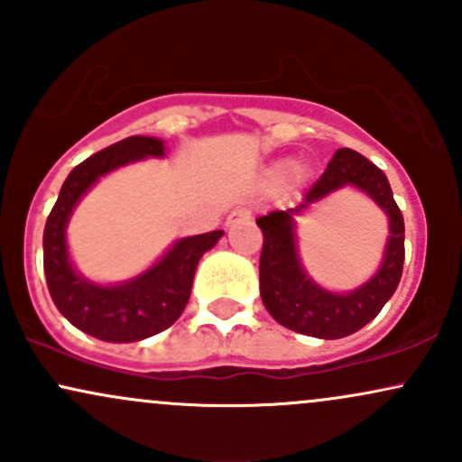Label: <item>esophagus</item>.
I'll use <instances>...</instances> for the list:
<instances>
[{"label":"esophagus","instance_id":"1","mask_svg":"<svg viewBox=\"0 0 462 462\" xmlns=\"http://www.w3.org/2000/svg\"><path fill=\"white\" fill-rule=\"evenodd\" d=\"M249 219H252V210H247V208H235L230 215H227L226 224L232 227V226L243 224V221H249Z\"/></svg>","mask_w":462,"mask_h":462}]
</instances>
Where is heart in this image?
Listing matches in <instances>:
<instances>
[{
	"label": "heart",
	"mask_w": 462,
	"mask_h": 462,
	"mask_svg": "<svg viewBox=\"0 0 462 462\" xmlns=\"http://www.w3.org/2000/svg\"><path fill=\"white\" fill-rule=\"evenodd\" d=\"M282 169H284V167H282Z\"/></svg>",
	"instance_id": "heart-1"
}]
</instances>
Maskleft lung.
<instances>
[{"label": "left lung", "instance_id": "1", "mask_svg": "<svg viewBox=\"0 0 462 462\" xmlns=\"http://www.w3.org/2000/svg\"><path fill=\"white\" fill-rule=\"evenodd\" d=\"M343 186L369 194L390 217L385 258L375 276L349 294H332L312 283L299 263L292 215ZM263 230L261 298L280 326L317 338H343L358 332L383 310L395 293L404 269V217L383 169L358 152L337 150L323 176L306 193L298 208L273 210L258 217Z\"/></svg>", "mask_w": 462, "mask_h": 462}]
</instances>
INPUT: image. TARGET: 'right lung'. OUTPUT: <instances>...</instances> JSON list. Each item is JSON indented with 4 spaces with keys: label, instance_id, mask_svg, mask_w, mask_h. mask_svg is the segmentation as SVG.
I'll use <instances>...</instances> for the list:
<instances>
[{
    "label": "right lung",
    "instance_id": "right-lung-1",
    "mask_svg": "<svg viewBox=\"0 0 462 462\" xmlns=\"http://www.w3.org/2000/svg\"><path fill=\"white\" fill-rule=\"evenodd\" d=\"M150 156H164L161 139L128 136L93 153L69 173L47 217L43 267L51 300L78 330L99 341L134 343L173 326L189 301L199 258L224 236L215 230L180 238L153 267L121 284L91 282L73 269L65 232L79 198L106 173Z\"/></svg>",
    "mask_w": 462,
    "mask_h": 462
}]
</instances>
